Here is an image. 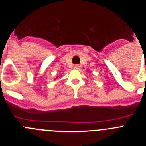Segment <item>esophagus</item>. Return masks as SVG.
Returning <instances> with one entry per match:
<instances>
[{"label":"esophagus","mask_w":146,"mask_h":146,"mask_svg":"<svg viewBox=\"0 0 146 146\" xmlns=\"http://www.w3.org/2000/svg\"><path fill=\"white\" fill-rule=\"evenodd\" d=\"M74 69H77H77H80V66L75 65V66H74Z\"/></svg>","instance_id":"obj_1"}]
</instances>
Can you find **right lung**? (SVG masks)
Instances as JSON below:
<instances>
[{
  "mask_svg": "<svg viewBox=\"0 0 146 146\" xmlns=\"http://www.w3.org/2000/svg\"><path fill=\"white\" fill-rule=\"evenodd\" d=\"M58 77H56V78H58Z\"/></svg>",
  "mask_w": 146,
  "mask_h": 146,
  "instance_id": "right-lung-1",
  "label": "right lung"
}]
</instances>
